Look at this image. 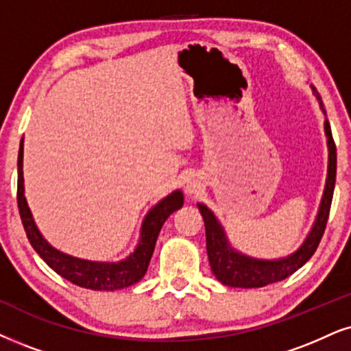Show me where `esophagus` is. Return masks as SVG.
<instances>
[{"instance_id":"esophagus-1","label":"esophagus","mask_w":351,"mask_h":351,"mask_svg":"<svg viewBox=\"0 0 351 351\" xmlns=\"http://www.w3.org/2000/svg\"><path fill=\"white\" fill-rule=\"evenodd\" d=\"M202 188L204 186L197 176H193V178H189L188 183H186V193H188L189 196H197L202 191Z\"/></svg>"}]
</instances>
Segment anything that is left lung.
<instances>
[{"label":"left lung","mask_w":351,"mask_h":351,"mask_svg":"<svg viewBox=\"0 0 351 351\" xmlns=\"http://www.w3.org/2000/svg\"><path fill=\"white\" fill-rule=\"evenodd\" d=\"M313 95L319 101V108L326 117V110L319 97L317 90L311 86ZM324 134L327 139V176L324 193L319 202V208L316 219L311 230H309L303 243L296 247L290 254L275 257V259H263V257H254L237 250L232 245L221 225L219 217L214 214L212 208L206 204L199 202V212H201L204 225H206V241H207V256L208 264H210L212 274L223 285L232 288H261L270 283L280 282L283 278L290 277L296 270L308 263L317 250L319 241H321L324 230H326L327 219H329V210L334 196L335 176H337V149L332 139V131L329 119H324Z\"/></svg>","instance_id":"left-lung-1"}]
</instances>
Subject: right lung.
<instances>
[{
  "instance_id": "right-lung-1",
  "label": "right lung",
  "mask_w": 351,
  "mask_h": 351,
  "mask_svg": "<svg viewBox=\"0 0 351 351\" xmlns=\"http://www.w3.org/2000/svg\"><path fill=\"white\" fill-rule=\"evenodd\" d=\"M183 191L175 189L160 199L144 215L139 230V239L130 254L119 261H90L66 254L51 246L40 232L30 207L25 199L24 186V137L21 139L19 157H17V206L30 245L58 275L74 285L95 291H114L134 285L147 272L150 257L154 254L155 243L165 220L173 212L183 207Z\"/></svg>"
}]
</instances>
